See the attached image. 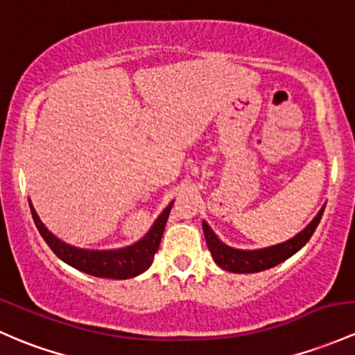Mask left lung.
<instances>
[{
  "mask_svg": "<svg viewBox=\"0 0 355 355\" xmlns=\"http://www.w3.org/2000/svg\"><path fill=\"white\" fill-rule=\"evenodd\" d=\"M323 211L318 212L315 219L309 223L308 226L304 227V231H301L300 234L293 238V240L286 241V243L270 246V248L263 250H253V252H245V250H234L230 248V246L223 245L221 241L218 240L212 230L209 227L206 223H204V236H206L209 252H211L212 259L218 263L219 267L225 268V270L230 272H238V274H252V272H262L267 270V268L279 266L281 262L293 257L297 250H301L303 246L308 243L309 238L315 233L316 226L320 225V219H322Z\"/></svg>",
  "mask_w": 355,
  "mask_h": 355,
  "instance_id": "1",
  "label": "left lung"
}]
</instances>
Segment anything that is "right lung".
<instances>
[{
	"mask_svg": "<svg viewBox=\"0 0 355 355\" xmlns=\"http://www.w3.org/2000/svg\"><path fill=\"white\" fill-rule=\"evenodd\" d=\"M171 204L165 211L162 212L156 223L153 225L151 230L146 236L136 245L128 246V248L121 250H109V252H92V250H80L62 243L61 240L54 236L46 226L40 223L39 216L33 211L32 204H30V211H32L33 223H35L37 230L42 234L46 243L49 248L62 262L68 266L78 268V270L85 272V274L95 275V277L103 279H130L136 275L143 274L146 268L153 263L155 253L158 252L159 241H162L163 231H165V225L168 214H170Z\"/></svg>",
	"mask_w": 355,
	"mask_h": 355,
	"instance_id": "obj_1",
	"label": "right lung"
}]
</instances>
